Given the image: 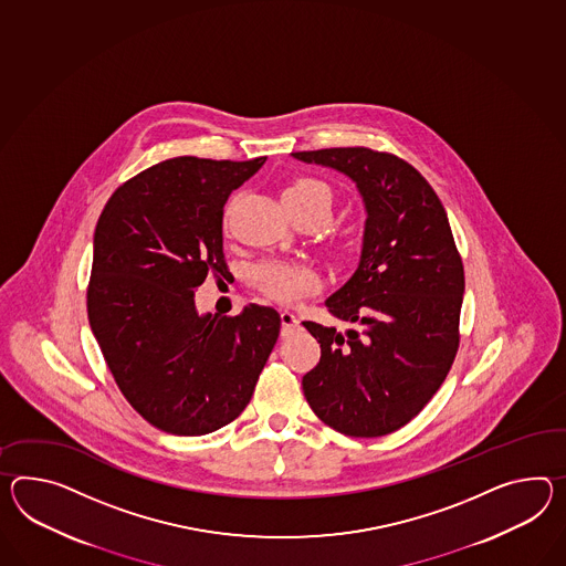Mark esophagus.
I'll list each match as a JSON object with an SVG mask.
<instances>
[{
	"instance_id": "1",
	"label": "esophagus",
	"mask_w": 566,
	"mask_h": 566,
	"mask_svg": "<svg viewBox=\"0 0 566 566\" xmlns=\"http://www.w3.org/2000/svg\"><path fill=\"white\" fill-rule=\"evenodd\" d=\"M280 318H282V335H289V333L296 332L298 329V317L294 315V313H290V311H282L280 313Z\"/></svg>"
}]
</instances>
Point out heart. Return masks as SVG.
<instances>
[{
    "label": "heart",
    "instance_id": "obj_1",
    "mask_svg": "<svg viewBox=\"0 0 566 566\" xmlns=\"http://www.w3.org/2000/svg\"><path fill=\"white\" fill-rule=\"evenodd\" d=\"M282 200L290 212H298L306 208H323L325 212H329L332 190L321 180L301 176V178H294L284 188ZM248 280L249 284L260 290L263 296L282 304L298 303L304 296L315 294L321 286L315 268L306 263L277 260V258H268L251 265Z\"/></svg>",
    "mask_w": 566,
    "mask_h": 566
}]
</instances>
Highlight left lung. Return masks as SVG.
<instances>
[{
    "label": "left lung",
    "mask_w": 566,
    "mask_h": 566,
    "mask_svg": "<svg viewBox=\"0 0 566 566\" xmlns=\"http://www.w3.org/2000/svg\"><path fill=\"white\" fill-rule=\"evenodd\" d=\"M292 155L349 176L368 212L358 270L325 303L354 329L303 323L321 344L304 397L335 431L380 438L407 426L454 364L462 258L438 193L405 159L368 147Z\"/></svg>",
    "instance_id": "left-lung-1"
}]
</instances>
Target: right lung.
Instances as JSON below:
<instances>
[{
    "instance_id": "add662e5",
    "label": "right lung",
    "mask_w": 566,
    "mask_h": 566,
    "mask_svg": "<svg viewBox=\"0 0 566 566\" xmlns=\"http://www.w3.org/2000/svg\"><path fill=\"white\" fill-rule=\"evenodd\" d=\"M265 157H176L116 188L97 219L87 317L116 385L153 428L205 436L248 407L280 315L200 317L193 292L227 277L222 208Z\"/></svg>"
}]
</instances>
